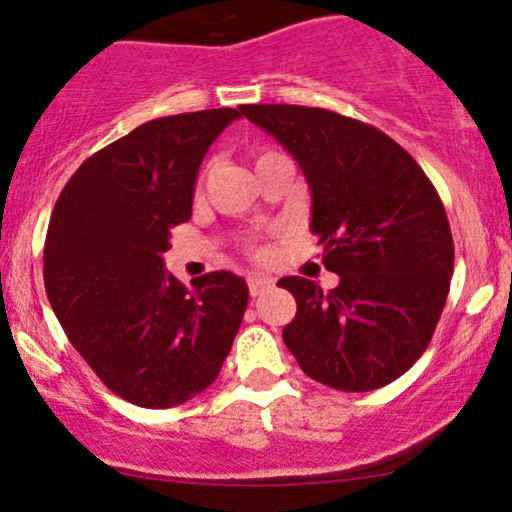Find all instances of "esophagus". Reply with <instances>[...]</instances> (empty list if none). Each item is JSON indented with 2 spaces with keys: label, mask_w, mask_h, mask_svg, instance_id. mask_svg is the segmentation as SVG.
Segmentation results:
<instances>
[{
  "label": "esophagus",
  "mask_w": 512,
  "mask_h": 512,
  "mask_svg": "<svg viewBox=\"0 0 512 512\" xmlns=\"http://www.w3.org/2000/svg\"><path fill=\"white\" fill-rule=\"evenodd\" d=\"M248 289H250V296L252 298L262 296L264 291L272 289V279H264V276L252 274V276H248Z\"/></svg>",
  "instance_id": "esophagus-1"
}]
</instances>
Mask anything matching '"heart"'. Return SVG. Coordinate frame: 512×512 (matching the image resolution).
Listing matches in <instances>:
<instances>
[{
    "label": "heart",
    "instance_id": "1",
    "mask_svg": "<svg viewBox=\"0 0 512 512\" xmlns=\"http://www.w3.org/2000/svg\"><path fill=\"white\" fill-rule=\"evenodd\" d=\"M262 156H267V154H262ZM260 156V158H262ZM260 158H257V161H260ZM204 178H207V166H204L202 170H199V178H197V192H202V187H204ZM257 255H260V252H257Z\"/></svg>",
    "mask_w": 512,
    "mask_h": 512
}]
</instances>
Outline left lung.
I'll return each instance as SVG.
<instances>
[{
  "label": "left lung",
  "instance_id": "1",
  "mask_svg": "<svg viewBox=\"0 0 512 512\" xmlns=\"http://www.w3.org/2000/svg\"><path fill=\"white\" fill-rule=\"evenodd\" d=\"M243 115L291 151L313 197L322 291L279 279L296 298L281 337L308 378L344 392L378 390L419 361L443 313L455 267L436 187L395 139L354 117L305 105H245Z\"/></svg>",
  "mask_w": 512,
  "mask_h": 512
}]
</instances>
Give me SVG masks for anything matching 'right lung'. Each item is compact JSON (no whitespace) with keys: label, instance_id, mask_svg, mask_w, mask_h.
<instances>
[{"label":"right lung","instance_id":"obj_1","mask_svg":"<svg viewBox=\"0 0 512 512\" xmlns=\"http://www.w3.org/2000/svg\"><path fill=\"white\" fill-rule=\"evenodd\" d=\"M233 108L144 122L86 158L52 209L48 301L108 390L146 409L187 402L219 378L248 284L209 272L185 286L163 269L170 228L192 216L197 170Z\"/></svg>","mask_w":512,"mask_h":512}]
</instances>
